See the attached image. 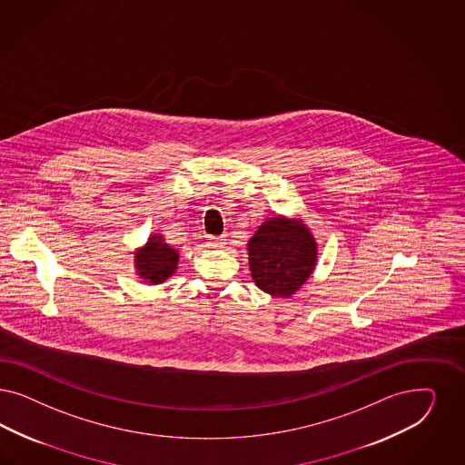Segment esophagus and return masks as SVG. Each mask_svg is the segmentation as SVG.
<instances>
[{"label": "esophagus", "instance_id": "1", "mask_svg": "<svg viewBox=\"0 0 465 465\" xmlns=\"http://www.w3.org/2000/svg\"><path fill=\"white\" fill-rule=\"evenodd\" d=\"M224 237H209L208 247L213 249H218V247H223Z\"/></svg>", "mask_w": 465, "mask_h": 465}]
</instances>
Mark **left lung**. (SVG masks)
<instances>
[{"label":"left lung","mask_w":465,"mask_h":465,"mask_svg":"<svg viewBox=\"0 0 465 465\" xmlns=\"http://www.w3.org/2000/svg\"><path fill=\"white\" fill-rule=\"evenodd\" d=\"M249 268L259 289L289 299L318 264V243L302 220L274 216L247 243Z\"/></svg>","instance_id":"8db88e82"}]
</instances>
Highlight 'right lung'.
Listing matches in <instances>:
<instances>
[{"label":"right lung","mask_w":465,"mask_h":465,"mask_svg":"<svg viewBox=\"0 0 465 465\" xmlns=\"http://www.w3.org/2000/svg\"><path fill=\"white\" fill-rule=\"evenodd\" d=\"M180 254L172 245H168L163 235L153 233L145 245L135 251L134 266L135 272L153 285L163 283L168 280L178 268Z\"/></svg>","instance_id":"right-lung-1"}]
</instances>
